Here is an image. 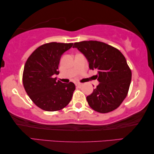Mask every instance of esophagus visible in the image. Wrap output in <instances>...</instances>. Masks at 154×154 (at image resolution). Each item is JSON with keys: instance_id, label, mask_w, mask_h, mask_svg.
Here are the masks:
<instances>
[{"instance_id": "esophagus-1", "label": "esophagus", "mask_w": 154, "mask_h": 154, "mask_svg": "<svg viewBox=\"0 0 154 154\" xmlns=\"http://www.w3.org/2000/svg\"><path fill=\"white\" fill-rule=\"evenodd\" d=\"M75 86L79 88H80L82 86V84H81V83H76V84H75Z\"/></svg>"}]
</instances>
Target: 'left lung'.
<instances>
[{
  "mask_svg": "<svg viewBox=\"0 0 154 154\" xmlns=\"http://www.w3.org/2000/svg\"><path fill=\"white\" fill-rule=\"evenodd\" d=\"M73 48L81 52L89 62L90 69H97L100 84L87 97L89 106L100 113L111 112L119 106L129 91L132 72L119 50L104 42L83 41Z\"/></svg>",
  "mask_w": 154,
  "mask_h": 154,
  "instance_id": "obj_1",
  "label": "left lung"
}]
</instances>
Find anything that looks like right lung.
I'll use <instances>...</instances> for the list:
<instances>
[{"instance_id": "right-lung-1", "label": "right lung", "mask_w": 154, "mask_h": 154, "mask_svg": "<svg viewBox=\"0 0 154 154\" xmlns=\"http://www.w3.org/2000/svg\"><path fill=\"white\" fill-rule=\"evenodd\" d=\"M72 43L51 42L42 45L28 58L24 65L22 82L34 104L46 111H57L72 100L75 85L63 83L54 78L59 74L60 57L71 48Z\"/></svg>"}]
</instances>
